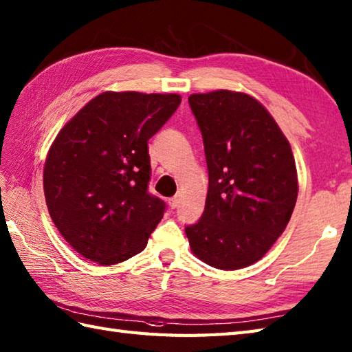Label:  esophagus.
I'll return each mask as SVG.
<instances>
[{
	"instance_id": "obj_1",
	"label": "esophagus",
	"mask_w": 352,
	"mask_h": 352,
	"mask_svg": "<svg viewBox=\"0 0 352 352\" xmlns=\"http://www.w3.org/2000/svg\"><path fill=\"white\" fill-rule=\"evenodd\" d=\"M168 206H170L171 209H176V208L179 206V199H177V197H171V199L168 200Z\"/></svg>"
}]
</instances>
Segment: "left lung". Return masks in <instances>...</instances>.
<instances>
[{"instance_id": "8db88e82", "label": "left lung", "mask_w": 352, "mask_h": 352, "mask_svg": "<svg viewBox=\"0 0 352 352\" xmlns=\"http://www.w3.org/2000/svg\"><path fill=\"white\" fill-rule=\"evenodd\" d=\"M205 146V210L186 226L192 253L218 270L263 257L294 212L298 181L292 149L272 116L245 93L217 90L188 98Z\"/></svg>"}]
</instances>
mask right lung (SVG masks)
Instances as JSON below:
<instances>
[{
  "label": "right lung",
  "mask_w": 352,
  "mask_h": 352,
  "mask_svg": "<svg viewBox=\"0 0 352 352\" xmlns=\"http://www.w3.org/2000/svg\"><path fill=\"white\" fill-rule=\"evenodd\" d=\"M179 105V95L105 91L58 132L43 170L46 206L81 256L114 265L146 248L166 212L149 192L147 142Z\"/></svg>",
  "instance_id": "obj_1"
}]
</instances>
